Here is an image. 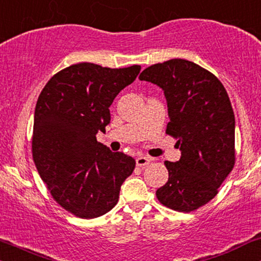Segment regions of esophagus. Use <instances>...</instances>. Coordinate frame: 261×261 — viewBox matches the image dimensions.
<instances>
[{
  "label": "esophagus",
  "instance_id": "34e87169",
  "mask_svg": "<svg viewBox=\"0 0 261 261\" xmlns=\"http://www.w3.org/2000/svg\"><path fill=\"white\" fill-rule=\"evenodd\" d=\"M150 163V159L145 158V156H140V158L136 159V165L138 167H145Z\"/></svg>",
  "mask_w": 261,
  "mask_h": 261
}]
</instances>
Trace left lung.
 I'll use <instances>...</instances> for the list:
<instances>
[{
    "instance_id": "1",
    "label": "left lung",
    "mask_w": 261,
    "mask_h": 261,
    "mask_svg": "<svg viewBox=\"0 0 261 261\" xmlns=\"http://www.w3.org/2000/svg\"><path fill=\"white\" fill-rule=\"evenodd\" d=\"M140 80L162 88L166 134L181 151L179 161L165 162L168 181L156 197L172 210H197L216 196L235 165V117L227 90L206 69L180 58L150 65Z\"/></svg>"
}]
</instances>
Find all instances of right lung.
I'll return each mask as SVG.
<instances>
[{
  "label": "right lung",
  "mask_w": 261,
  "mask_h": 261,
  "mask_svg": "<svg viewBox=\"0 0 261 261\" xmlns=\"http://www.w3.org/2000/svg\"><path fill=\"white\" fill-rule=\"evenodd\" d=\"M141 65L111 69L79 63L58 71L34 111L32 154L51 196L81 218L102 216L119 199L136 161L96 141L110 124V106L140 74Z\"/></svg>",
  "instance_id": "1"
}]
</instances>
